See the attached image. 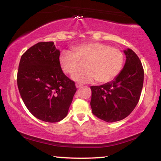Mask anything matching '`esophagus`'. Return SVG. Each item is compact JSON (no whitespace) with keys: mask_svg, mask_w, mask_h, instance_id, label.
Returning a JSON list of instances; mask_svg holds the SVG:
<instances>
[{"mask_svg":"<svg viewBox=\"0 0 161 161\" xmlns=\"http://www.w3.org/2000/svg\"><path fill=\"white\" fill-rule=\"evenodd\" d=\"M75 85H76V87H77V88H81V87L83 86V84H81L80 83H76Z\"/></svg>","mask_w":161,"mask_h":161,"instance_id":"1","label":"esophagus"}]
</instances>
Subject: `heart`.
I'll return each mask as SVG.
<instances>
[{
    "label": "heart",
    "instance_id": "b5f03b06",
    "mask_svg": "<svg viewBox=\"0 0 161 161\" xmlns=\"http://www.w3.org/2000/svg\"><path fill=\"white\" fill-rule=\"evenodd\" d=\"M73 51L62 52L59 63L64 73L72 75L80 67L81 61L86 62L85 70L72 76V80L77 82L92 83L98 80L107 83L115 79L123 68L122 52L103 43H84L75 46Z\"/></svg>",
    "mask_w": 161,
    "mask_h": 161
}]
</instances>
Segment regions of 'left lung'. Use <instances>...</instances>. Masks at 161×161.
Masks as SVG:
<instances>
[{
    "label": "left lung",
    "mask_w": 161,
    "mask_h": 161,
    "mask_svg": "<svg viewBox=\"0 0 161 161\" xmlns=\"http://www.w3.org/2000/svg\"><path fill=\"white\" fill-rule=\"evenodd\" d=\"M124 53L126 62L119 75L110 82L90 86L92 113L108 123L121 121L132 112L143 88L144 72L139 58L129 48Z\"/></svg>",
    "instance_id": "obj_1"
}]
</instances>
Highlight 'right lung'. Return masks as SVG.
Returning a JSON list of instances; mask_svg holds the SVG:
<instances>
[{
    "mask_svg": "<svg viewBox=\"0 0 161 161\" xmlns=\"http://www.w3.org/2000/svg\"><path fill=\"white\" fill-rule=\"evenodd\" d=\"M60 51L53 42H41L20 58L17 83L30 112L37 119L54 123L66 117L77 91L59 63Z\"/></svg>",
    "mask_w": 161,
    "mask_h": 161,
    "instance_id": "right-lung-1",
    "label": "right lung"
}]
</instances>
